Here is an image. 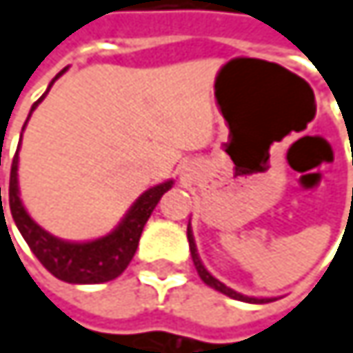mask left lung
Wrapping results in <instances>:
<instances>
[{"mask_svg":"<svg viewBox=\"0 0 353 353\" xmlns=\"http://www.w3.org/2000/svg\"><path fill=\"white\" fill-rule=\"evenodd\" d=\"M188 241H190V251H192V261H194V265H196V272H198V276L202 278V282L204 284H208L210 288H214V290H219V292H223V294H227V296H231V299H235V301H243V303H257V305H261V303H272V299H253V296H245V294H239V292H235L233 288H229V286H225L223 282H219L204 265H202V261H200V257H198V251H196V243H194V235H192V229L188 227Z\"/></svg>","mask_w":353,"mask_h":353,"instance_id":"left-lung-1","label":"left lung"}]
</instances>
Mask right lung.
I'll use <instances>...</instances> for the list:
<instances>
[{
    "instance_id": "right-lung-1",
    "label": "right lung",
    "mask_w": 353,
    "mask_h": 353,
    "mask_svg": "<svg viewBox=\"0 0 353 353\" xmlns=\"http://www.w3.org/2000/svg\"><path fill=\"white\" fill-rule=\"evenodd\" d=\"M65 71H67V67L50 81L48 90ZM48 90L44 92V96L48 94ZM44 96L38 102H34L30 114L44 100ZM30 114H28V118H30ZM172 185H174V179H168V181L157 183V185L149 188L147 192H143L137 198V202L128 208L124 219L118 223V227L112 233H108L106 237H100V239L88 241V243H71V241H63V239H57L50 233H46L26 212V208L20 200L18 151H16L14 161H12V172H10V210H12L14 223H16L18 231L22 233L24 241L32 249L38 261L54 278L69 282V284H100V282H110V280L118 278L126 270V265L130 263V259L139 247L143 227L147 225V221H149L153 208L157 206V202L161 200V196Z\"/></svg>"
}]
</instances>
